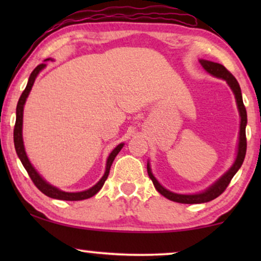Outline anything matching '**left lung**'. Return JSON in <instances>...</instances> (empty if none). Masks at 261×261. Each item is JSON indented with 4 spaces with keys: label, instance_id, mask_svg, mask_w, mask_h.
<instances>
[{
    "label": "left lung",
    "instance_id": "obj_1",
    "mask_svg": "<svg viewBox=\"0 0 261 261\" xmlns=\"http://www.w3.org/2000/svg\"><path fill=\"white\" fill-rule=\"evenodd\" d=\"M199 63L203 69H204L206 72L212 74V76L216 78H221V80H224L227 82V84L229 85V88L233 91L235 96V99H237V106L239 110V115H240V132H239V144H238V151H237V158H235L233 165L230 166V169L227 171L226 173L222 174L219 179H217L215 183L210 185L208 189H205L204 191L198 192V194H176V192H172L167 190L163 187L162 184L156 180V178L153 176L151 166H149V163H147V173L149 178H151L153 181V185L156 189V191L159 194H162L164 197H166L170 201L177 202V203H184V204H199V203H205L209 201H213L216 197L222 194V192L226 190L228 184L230 183L231 178L234 177V174L238 172L239 169H240L242 163H244L245 155H246V148H247V142H246V124H247V113H246V108L244 106V102H242V95H241V89L240 85H239L238 81L235 80V77L231 74L229 71H228L223 65H221L219 63L210 62V60L205 59H199Z\"/></svg>",
    "mask_w": 261,
    "mask_h": 261
}]
</instances>
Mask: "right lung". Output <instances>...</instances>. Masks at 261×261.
Masks as SVG:
<instances>
[{"label":"right lung","instance_id":"obj_1","mask_svg":"<svg viewBox=\"0 0 261 261\" xmlns=\"http://www.w3.org/2000/svg\"><path fill=\"white\" fill-rule=\"evenodd\" d=\"M46 60H49V58L46 59ZM46 60H45V62H46ZM45 67H46V64L42 63L33 70V72L31 73L30 78H28L27 87L23 90L22 95L20 96L19 102H17L16 121H15V127H14V146H15L16 154L20 158L21 163H22L24 169H26L27 173L30 174L31 179L33 180L35 187H37L39 190L42 192V194H45L46 196H48V197H51V198L62 199V201H82V199L90 198V197H92V196H95L96 194H97V192L102 189L103 184H105L107 178H108L110 166H112L114 159H115L117 153L121 151V148L123 147L124 144H123V142H121L120 145H117L116 147L113 149L112 153H110L109 156H108V159H107L105 174H103L101 179H99L97 183L94 185V187L88 189V190L80 191V192H66V191L60 190V189H58V188L53 187L52 184H49L48 181H46L44 178L40 176V173H39L38 171L34 169V166L32 165L30 159H28L27 153H26V151H24V145H23V139H22V123H23V107H24V103H26V99H27L28 95H30V92L32 90V87H33V84L35 82V78H37L38 74L40 73L41 71L45 69Z\"/></svg>","mask_w":261,"mask_h":261}]
</instances>
